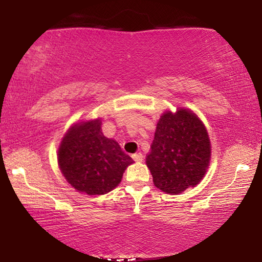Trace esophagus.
I'll return each instance as SVG.
<instances>
[{
    "label": "esophagus",
    "instance_id": "obj_1",
    "mask_svg": "<svg viewBox=\"0 0 262 262\" xmlns=\"http://www.w3.org/2000/svg\"><path fill=\"white\" fill-rule=\"evenodd\" d=\"M132 158L134 159L135 162H142V161H143V155H142L141 152L134 154V155H132Z\"/></svg>",
    "mask_w": 262,
    "mask_h": 262
}]
</instances>
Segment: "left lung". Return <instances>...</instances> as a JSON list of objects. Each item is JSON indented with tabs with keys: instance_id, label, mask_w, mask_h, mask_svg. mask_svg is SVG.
<instances>
[{
	"instance_id": "obj_1",
	"label": "left lung",
	"mask_w": 262,
	"mask_h": 262,
	"mask_svg": "<svg viewBox=\"0 0 262 262\" xmlns=\"http://www.w3.org/2000/svg\"><path fill=\"white\" fill-rule=\"evenodd\" d=\"M211 144L207 128L188 108L165 111L157 122L145 163L154 185L174 195L200 184L209 166Z\"/></svg>"
}]
</instances>
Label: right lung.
Returning <instances> with one entry per match:
<instances>
[{"label":"right lung","mask_w":262,"mask_h":262,"mask_svg":"<svg viewBox=\"0 0 262 262\" xmlns=\"http://www.w3.org/2000/svg\"><path fill=\"white\" fill-rule=\"evenodd\" d=\"M57 163L72 187L88 195H103L120 184L134 161L117 141L104 136L101 119L97 118L69 128L57 150Z\"/></svg>","instance_id":"add662e5"}]
</instances>
